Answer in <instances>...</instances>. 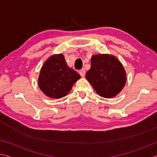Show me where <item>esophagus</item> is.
Segmentation results:
<instances>
[{"label":"esophagus","mask_w":157,"mask_h":157,"mask_svg":"<svg viewBox=\"0 0 157 157\" xmlns=\"http://www.w3.org/2000/svg\"><path fill=\"white\" fill-rule=\"evenodd\" d=\"M79 74L82 77H84L85 75V70L84 69H81V70L79 71Z\"/></svg>","instance_id":"esophagus-1"}]
</instances>
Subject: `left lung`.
I'll return each mask as SVG.
<instances>
[{
  "label": "left lung",
  "mask_w": 157,
  "mask_h": 157,
  "mask_svg": "<svg viewBox=\"0 0 157 157\" xmlns=\"http://www.w3.org/2000/svg\"><path fill=\"white\" fill-rule=\"evenodd\" d=\"M86 78L100 96L110 98L123 89L126 82V73L115 57L96 55L91 57V66Z\"/></svg>",
  "instance_id": "8db88e82"
}]
</instances>
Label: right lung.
Instances as JSON below:
<instances>
[{"instance_id":"obj_1","label":"right lung","mask_w":157,"mask_h":157,"mask_svg":"<svg viewBox=\"0 0 157 157\" xmlns=\"http://www.w3.org/2000/svg\"><path fill=\"white\" fill-rule=\"evenodd\" d=\"M80 75L69 68L63 55H55L45 62L39 77V88L48 97L60 98L68 94Z\"/></svg>"}]
</instances>
